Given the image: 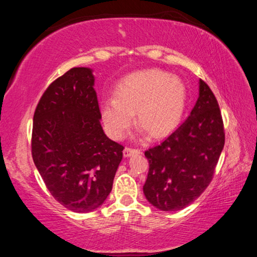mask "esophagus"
<instances>
[{
    "label": "esophagus",
    "instance_id": "1",
    "mask_svg": "<svg viewBox=\"0 0 257 257\" xmlns=\"http://www.w3.org/2000/svg\"><path fill=\"white\" fill-rule=\"evenodd\" d=\"M136 153H141V150L132 149V147H124V150H123L124 158H129V156H132L133 154H136Z\"/></svg>",
    "mask_w": 257,
    "mask_h": 257
}]
</instances>
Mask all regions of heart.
I'll use <instances>...</instances> for the list:
<instances>
[{
  "mask_svg": "<svg viewBox=\"0 0 257 257\" xmlns=\"http://www.w3.org/2000/svg\"><path fill=\"white\" fill-rule=\"evenodd\" d=\"M187 103L186 87L179 78L160 70L134 73L123 79L114 98L102 104V116L107 133L121 139L134 121L151 137L170 134L180 123Z\"/></svg>",
  "mask_w": 257,
  "mask_h": 257,
  "instance_id": "heart-1",
  "label": "heart"
}]
</instances>
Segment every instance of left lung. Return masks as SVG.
<instances>
[{"label": "left lung", "mask_w": 257, "mask_h": 257, "mask_svg": "<svg viewBox=\"0 0 257 257\" xmlns=\"http://www.w3.org/2000/svg\"><path fill=\"white\" fill-rule=\"evenodd\" d=\"M223 146L219 104L199 79V96L188 118L163 143L145 152L150 169L143 190L147 201L164 212L188 206L210 185Z\"/></svg>", "instance_id": "1"}]
</instances>
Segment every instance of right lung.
Here are the masks:
<instances>
[{"mask_svg": "<svg viewBox=\"0 0 257 257\" xmlns=\"http://www.w3.org/2000/svg\"><path fill=\"white\" fill-rule=\"evenodd\" d=\"M94 81L92 69H70L47 87L34 113V163L52 196L77 213L105 202L122 160L123 146L103 132Z\"/></svg>", "mask_w": 257, "mask_h": 257, "instance_id": "1", "label": "right lung"}]
</instances>
